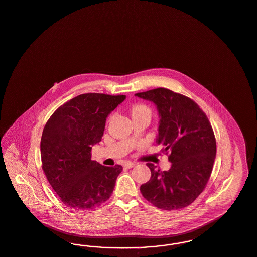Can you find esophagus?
<instances>
[{
	"instance_id": "obj_1",
	"label": "esophagus",
	"mask_w": 257,
	"mask_h": 257,
	"mask_svg": "<svg viewBox=\"0 0 257 257\" xmlns=\"http://www.w3.org/2000/svg\"><path fill=\"white\" fill-rule=\"evenodd\" d=\"M135 164L134 163H131V162H126L125 164H124V166L125 167H127V168H132V167H134L135 166Z\"/></svg>"
}]
</instances>
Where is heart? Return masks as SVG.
Segmentation results:
<instances>
[{
  "instance_id": "b5f03b06",
  "label": "heart",
  "mask_w": 257,
  "mask_h": 257,
  "mask_svg": "<svg viewBox=\"0 0 257 257\" xmlns=\"http://www.w3.org/2000/svg\"><path fill=\"white\" fill-rule=\"evenodd\" d=\"M132 116L134 115H139V114H149L151 115V111L150 109L144 104H137L132 108Z\"/></svg>"
}]
</instances>
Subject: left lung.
<instances>
[{
    "label": "left lung",
    "instance_id": "8db88e82",
    "mask_svg": "<svg viewBox=\"0 0 257 257\" xmlns=\"http://www.w3.org/2000/svg\"><path fill=\"white\" fill-rule=\"evenodd\" d=\"M136 96L154 103L159 113L156 143L171 152L169 170L153 164L150 180L141 185L144 198L155 206L173 210L192 204L205 189L216 157L212 127L192 99L165 88L139 92Z\"/></svg>",
    "mask_w": 257,
    "mask_h": 257
}]
</instances>
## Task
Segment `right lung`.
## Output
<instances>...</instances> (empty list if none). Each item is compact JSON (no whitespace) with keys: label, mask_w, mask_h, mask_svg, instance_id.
Returning a JSON list of instances; mask_svg holds the SVG:
<instances>
[{"label":"right lung","mask_w":257,"mask_h":257,"mask_svg":"<svg viewBox=\"0 0 257 257\" xmlns=\"http://www.w3.org/2000/svg\"><path fill=\"white\" fill-rule=\"evenodd\" d=\"M125 95L84 93L64 103L42 134V168L64 205L77 210L92 209L113 193L121 165L104 166L91 160L94 144L101 141L106 118Z\"/></svg>","instance_id":"right-lung-1"}]
</instances>
